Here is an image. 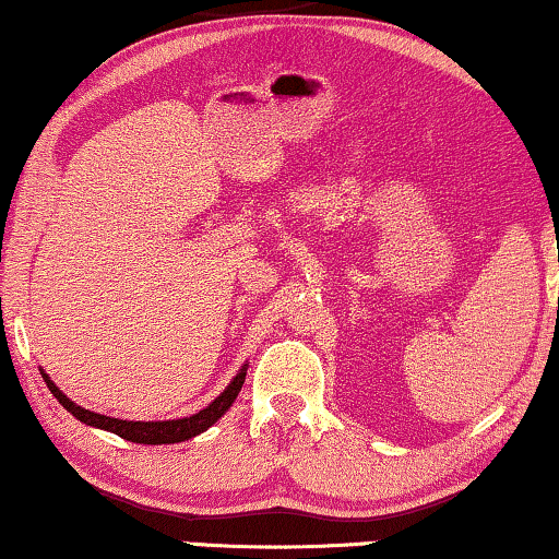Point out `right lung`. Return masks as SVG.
Here are the masks:
<instances>
[{"mask_svg":"<svg viewBox=\"0 0 559 559\" xmlns=\"http://www.w3.org/2000/svg\"><path fill=\"white\" fill-rule=\"evenodd\" d=\"M41 377H45L47 386L55 394L57 402H60L72 416H78L80 421L90 424V427L107 429L122 439L135 441V444H178V441H186L190 437L200 435V431H205L207 427H213V424L230 409V404L236 402L238 391L246 381V366L238 371V377L230 381L228 389L223 391V394L215 399L213 404H207L203 412L186 416V419H173V421H122V419H112V416H105V414L87 412L74 402H70V399H67L62 391L57 389L52 381H49L47 373H41Z\"/></svg>","mask_w":559,"mask_h":559,"instance_id":"right-lung-1","label":"right lung"}]
</instances>
